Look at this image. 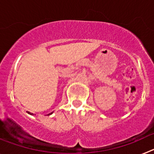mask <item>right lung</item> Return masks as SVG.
Segmentation results:
<instances>
[{
    "label": "right lung",
    "mask_w": 154,
    "mask_h": 154,
    "mask_svg": "<svg viewBox=\"0 0 154 154\" xmlns=\"http://www.w3.org/2000/svg\"><path fill=\"white\" fill-rule=\"evenodd\" d=\"M28 113H29V114H31V113H30L29 112H28ZM51 113H52V112H51ZM51 113H50V114H51ZM50 114H48V115H50Z\"/></svg>",
    "instance_id": "add662e5"
}]
</instances>
